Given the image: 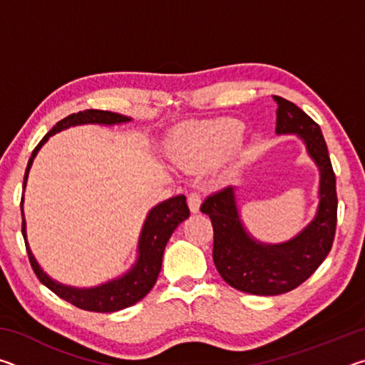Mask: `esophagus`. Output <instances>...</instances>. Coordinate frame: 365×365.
I'll return each mask as SVG.
<instances>
[{"label":"esophagus","instance_id":"obj_1","mask_svg":"<svg viewBox=\"0 0 365 365\" xmlns=\"http://www.w3.org/2000/svg\"><path fill=\"white\" fill-rule=\"evenodd\" d=\"M188 206H190V211L193 214L200 212V206H201V196L197 193H190L188 196Z\"/></svg>","mask_w":365,"mask_h":365}]
</instances>
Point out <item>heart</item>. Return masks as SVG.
<instances>
[{
	"mask_svg": "<svg viewBox=\"0 0 365 365\" xmlns=\"http://www.w3.org/2000/svg\"><path fill=\"white\" fill-rule=\"evenodd\" d=\"M242 133V125L235 120L190 125L172 145L170 159L185 170L209 164L237 145Z\"/></svg>",
	"mask_w": 365,
	"mask_h": 365,
	"instance_id": "1",
	"label": "heart"
}]
</instances>
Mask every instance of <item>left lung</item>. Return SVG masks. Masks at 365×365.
Wrapping results in <instances>:
<instances>
[{"mask_svg":"<svg viewBox=\"0 0 365 365\" xmlns=\"http://www.w3.org/2000/svg\"><path fill=\"white\" fill-rule=\"evenodd\" d=\"M279 135H298L316 163L319 206L316 217L292 240L277 245L252 238L240 219L235 188L228 187L207 196L201 212L207 214L214 228L212 259L228 285L240 292L275 296L292 292L317 270L329 255L336 228V178L322 130L296 104L274 96Z\"/></svg>","mask_w":365,"mask_h":365,"instance_id":"8db88e82","label":"left lung"}]
</instances>
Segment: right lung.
<instances>
[{
	"label": "right lung",
	"instance_id": "1",
	"mask_svg": "<svg viewBox=\"0 0 365 365\" xmlns=\"http://www.w3.org/2000/svg\"><path fill=\"white\" fill-rule=\"evenodd\" d=\"M132 119L127 115L109 113V110H98V109H86L82 113L71 114L66 119L59 120L51 130H49L43 140L32 153L29 159L26 175H24V191L27 187V178L30 168H32L34 159L38 154L40 148L46 143L49 137L54 133L63 132L69 127L76 125H85V123H100V125H117V123L130 122ZM21 212H22V235L26 240V248L29 255V261L35 275L43 285L48 287L54 294L59 298L71 302V304L77 306L83 311L91 312H115L120 309H125L128 306H133L135 302L143 299L145 296L151 292L154 283L158 280V275L160 272V265H163V255L168 245L170 235L174 233L178 224H182L185 219H188L190 209L187 206V197L183 195L169 197L168 201L159 202L154 206L150 212H148L145 224L141 227L140 238H138V256L137 261L128 269L125 274L117 277L114 280H109L106 283H101L98 287L90 288H77L63 285L56 280H53L46 272H43L40 264L36 262L35 256L32 255L29 242H27V227H26V217H24V195L21 200Z\"/></svg>",
	"mask_w": 365,
	"mask_h": 365
}]
</instances>
